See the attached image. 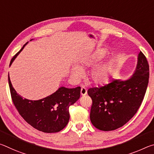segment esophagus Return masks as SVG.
<instances>
[{
	"label": "esophagus",
	"mask_w": 154,
	"mask_h": 154,
	"mask_svg": "<svg viewBox=\"0 0 154 154\" xmlns=\"http://www.w3.org/2000/svg\"><path fill=\"white\" fill-rule=\"evenodd\" d=\"M86 94H87V90L85 89L84 87L82 88V89H81V95L85 96Z\"/></svg>",
	"instance_id": "obj_1"
}]
</instances>
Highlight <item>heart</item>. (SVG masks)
<instances>
[{
  "mask_svg": "<svg viewBox=\"0 0 154 154\" xmlns=\"http://www.w3.org/2000/svg\"><path fill=\"white\" fill-rule=\"evenodd\" d=\"M108 53L107 49H99L90 55L85 56L79 61V66L73 64L71 69V77L75 80L80 79L83 75V70L90 67L100 61ZM112 64L111 61L106 60L94 66L89 73L91 82L96 85H102L109 80L111 75Z\"/></svg>",
  "mask_w": 154,
  "mask_h": 154,
  "instance_id": "b5f03b06",
  "label": "heart"
}]
</instances>
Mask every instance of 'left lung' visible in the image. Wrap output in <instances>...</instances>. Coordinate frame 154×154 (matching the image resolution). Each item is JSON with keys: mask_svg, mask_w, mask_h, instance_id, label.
<instances>
[{"mask_svg": "<svg viewBox=\"0 0 154 154\" xmlns=\"http://www.w3.org/2000/svg\"><path fill=\"white\" fill-rule=\"evenodd\" d=\"M149 77V64L140 51L136 69L128 79H113L104 86L90 88L88 94L92 100L90 118L94 126L110 131L126 124L141 105Z\"/></svg>", "mask_w": 154, "mask_h": 154, "instance_id": "1", "label": "left lung"}]
</instances>
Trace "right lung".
<instances>
[{
  "instance_id": "add662e5",
  "label": "right lung",
  "mask_w": 154,
  "mask_h": 154,
  "mask_svg": "<svg viewBox=\"0 0 154 154\" xmlns=\"http://www.w3.org/2000/svg\"><path fill=\"white\" fill-rule=\"evenodd\" d=\"M28 43L11 59L9 66ZM8 80L13 103L27 123L47 133L59 132L66 126L70 118L69 108L79 100L80 87L67 88L62 86L45 98L32 100L24 98L17 93L11 84L9 75Z\"/></svg>"
}]
</instances>
